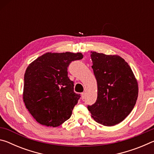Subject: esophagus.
Instances as JSON below:
<instances>
[{"instance_id":"esophagus-1","label":"esophagus","mask_w":154,"mask_h":154,"mask_svg":"<svg viewBox=\"0 0 154 154\" xmlns=\"http://www.w3.org/2000/svg\"><path fill=\"white\" fill-rule=\"evenodd\" d=\"M82 99L83 100V99H84V98H85V92H82Z\"/></svg>"}]
</instances>
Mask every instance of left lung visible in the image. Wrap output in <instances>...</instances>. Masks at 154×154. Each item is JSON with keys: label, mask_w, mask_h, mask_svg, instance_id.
Masks as SVG:
<instances>
[{"label": "left lung", "mask_w": 154, "mask_h": 154, "mask_svg": "<svg viewBox=\"0 0 154 154\" xmlns=\"http://www.w3.org/2000/svg\"><path fill=\"white\" fill-rule=\"evenodd\" d=\"M97 100L88 106L92 118L105 126L120 123L133 109L139 87L131 68L119 56L91 51Z\"/></svg>", "instance_id": "8db88e82"}]
</instances>
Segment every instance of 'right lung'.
Here are the masks:
<instances>
[{"instance_id": "1", "label": "right lung", "mask_w": 154, "mask_h": 154, "mask_svg": "<svg viewBox=\"0 0 154 154\" xmlns=\"http://www.w3.org/2000/svg\"><path fill=\"white\" fill-rule=\"evenodd\" d=\"M83 57L82 53L48 52L28 65L24 74L23 100L38 123L57 127L71 118L80 94L74 92L67 68L72 61Z\"/></svg>"}]
</instances>
